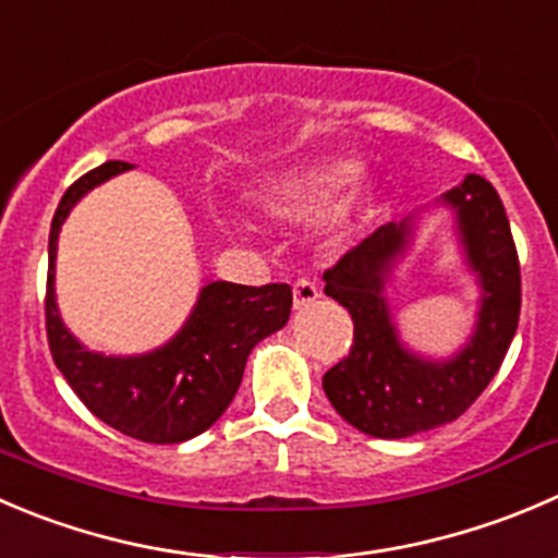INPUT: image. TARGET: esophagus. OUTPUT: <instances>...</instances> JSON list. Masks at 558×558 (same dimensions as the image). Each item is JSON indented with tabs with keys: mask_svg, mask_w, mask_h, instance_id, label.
Here are the masks:
<instances>
[{
	"mask_svg": "<svg viewBox=\"0 0 558 558\" xmlns=\"http://www.w3.org/2000/svg\"><path fill=\"white\" fill-rule=\"evenodd\" d=\"M318 300V286L313 280L300 278L294 283V307H307Z\"/></svg>",
	"mask_w": 558,
	"mask_h": 558,
	"instance_id": "1",
	"label": "esophagus"
}]
</instances>
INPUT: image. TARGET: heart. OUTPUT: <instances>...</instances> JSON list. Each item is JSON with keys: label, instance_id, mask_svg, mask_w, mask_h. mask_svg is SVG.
<instances>
[{"label": "heart", "instance_id": "1", "mask_svg": "<svg viewBox=\"0 0 558 558\" xmlns=\"http://www.w3.org/2000/svg\"><path fill=\"white\" fill-rule=\"evenodd\" d=\"M354 177H356V163H351V160L316 166V169L300 171V174L278 182V185L267 193L264 204H267V209H272V213H280V215L302 213V209L316 207V204H322L324 198L338 193L340 187L349 185Z\"/></svg>", "mask_w": 558, "mask_h": 558}]
</instances>
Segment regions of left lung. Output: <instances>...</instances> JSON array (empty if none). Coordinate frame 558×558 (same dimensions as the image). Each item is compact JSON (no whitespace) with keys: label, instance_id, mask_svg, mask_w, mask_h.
Here are the masks:
<instances>
[{"label":"left lung","instance_id":"8db88e82","mask_svg":"<svg viewBox=\"0 0 558 558\" xmlns=\"http://www.w3.org/2000/svg\"><path fill=\"white\" fill-rule=\"evenodd\" d=\"M445 202L456 207L469 267L483 286L477 329L452 360L409 354L384 305V280L409 242V226H381L324 272V294L354 322L349 356L324 373V392L345 423L376 439H405L458 420L496 376L518 329L521 264L499 193L469 174Z\"/></svg>","mask_w":558,"mask_h":558}]
</instances>
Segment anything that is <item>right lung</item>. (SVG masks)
I'll return each instance as SVG.
<instances>
[{
	"label": "right lung",
	"instance_id": "right-lung-1",
	"mask_svg": "<svg viewBox=\"0 0 558 558\" xmlns=\"http://www.w3.org/2000/svg\"><path fill=\"white\" fill-rule=\"evenodd\" d=\"M130 163L108 160L68 187L51 220L46 280V335L53 362L81 403L130 439L180 445L204 434L240 389L247 354L278 332L291 313V286L209 283L174 340L153 354L102 356L86 351L64 329L53 302L57 240L70 207Z\"/></svg>",
	"mask_w": 558,
	"mask_h": 558
}]
</instances>
